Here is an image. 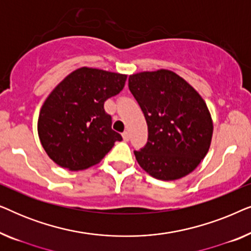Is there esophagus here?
Wrapping results in <instances>:
<instances>
[{
  "instance_id": "1",
  "label": "esophagus",
  "mask_w": 251,
  "mask_h": 251,
  "mask_svg": "<svg viewBox=\"0 0 251 251\" xmlns=\"http://www.w3.org/2000/svg\"><path fill=\"white\" fill-rule=\"evenodd\" d=\"M122 138H123V140H125V142H128V140L130 139V135H129V132L128 131H125L122 133Z\"/></svg>"
}]
</instances>
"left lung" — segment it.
<instances>
[{"label": "left lung", "instance_id": "8db88e82", "mask_svg": "<svg viewBox=\"0 0 251 251\" xmlns=\"http://www.w3.org/2000/svg\"><path fill=\"white\" fill-rule=\"evenodd\" d=\"M129 90L149 128L145 147L135 151L139 166L160 180L191 174L207 155L214 131L210 112L199 92L168 70L130 75Z\"/></svg>", "mask_w": 251, "mask_h": 251}]
</instances>
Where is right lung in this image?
I'll list each match as a JSON object with an SVG mask.
<instances>
[{
	"instance_id": "1",
	"label": "right lung",
	"mask_w": 251,
	"mask_h": 251,
	"mask_svg": "<svg viewBox=\"0 0 251 251\" xmlns=\"http://www.w3.org/2000/svg\"><path fill=\"white\" fill-rule=\"evenodd\" d=\"M126 75L81 67L51 91L37 132L48 156L61 168L83 170L100 162L122 137L112 129L104 102L125 87Z\"/></svg>"
}]
</instances>
